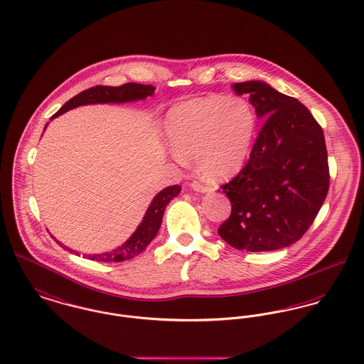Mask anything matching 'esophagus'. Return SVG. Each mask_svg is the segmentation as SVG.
I'll return each instance as SVG.
<instances>
[{
  "label": "esophagus",
  "mask_w": 364,
  "mask_h": 364,
  "mask_svg": "<svg viewBox=\"0 0 364 364\" xmlns=\"http://www.w3.org/2000/svg\"><path fill=\"white\" fill-rule=\"evenodd\" d=\"M191 186L193 191H200V193H208V191H212L210 188L205 186V185H204V183H201V182H197V181L191 182Z\"/></svg>",
  "instance_id": "34e87169"
}]
</instances>
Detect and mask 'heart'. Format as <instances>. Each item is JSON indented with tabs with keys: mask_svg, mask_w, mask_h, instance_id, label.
I'll return each mask as SVG.
<instances>
[{
	"mask_svg": "<svg viewBox=\"0 0 364 364\" xmlns=\"http://www.w3.org/2000/svg\"><path fill=\"white\" fill-rule=\"evenodd\" d=\"M256 114L238 97L193 98L175 105L164 119V135L173 154L186 160L196 156L200 173L208 179H226L248 159Z\"/></svg>",
	"mask_w": 364,
	"mask_h": 364,
	"instance_id": "obj_1",
	"label": "heart"
}]
</instances>
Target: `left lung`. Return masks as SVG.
I'll list each match as a JSON object with an SVG mask.
<instances>
[{
	"label": "left lung",
	"mask_w": 364,
	"mask_h": 364,
	"mask_svg": "<svg viewBox=\"0 0 364 364\" xmlns=\"http://www.w3.org/2000/svg\"><path fill=\"white\" fill-rule=\"evenodd\" d=\"M248 95L263 127L247 166L223 185L231 215L218 229L232 248L266 252L299 241L325 203L328 163L322 127L299 100L262 80L232 85Z\"/></svg>",
	"instance_id": "obj_1"
}]
</instances>
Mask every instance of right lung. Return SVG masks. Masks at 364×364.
Returning a JSON list of instances; mask_svg holds the SVG:
<instances>
[{
	"label": "right lung",
	"mask_w": 364,
	"mask_h": 364,
	"mask_svg": "<svg viewBox=\"0 0 364 364\" xmlns=\"http://www.w3.org/2000/svg\"><path fill=\"white\" fill-rule=\"evenodd\" d=\"M154 89L156 87H154L152 85H141V83H124L119 87L95 86V87H90L87 90L80 92L77 96L68 100L58 109V112L52 116V119L63 115L67 111L74 109V108L80 107V105L111 104V102L122 104V102H132V101H138V100H145L146 97L154 95ZM46 126H45V129H46ZM179 193H181L179 185L168 186L160 193H157L154 196L151 205L148 207V210L145 212V216H144L142 222L139 223V226L133 232V235L124 244H122L120 247L112 249L109 252H104V253H98V255H87L86 257L90 259V260H96V262H104V263L116 262L117 263V262L130 260L136 255H139L156 237L157 231L160 229V225H161L163 215H164V210H166L167 204L173 200V197H176ZM56 242L65 250L77 255V252L67 248L65 245L58 242V240H56Z\"/></svg>",
	"instance_id": "obj_1"
}]
</instances>
